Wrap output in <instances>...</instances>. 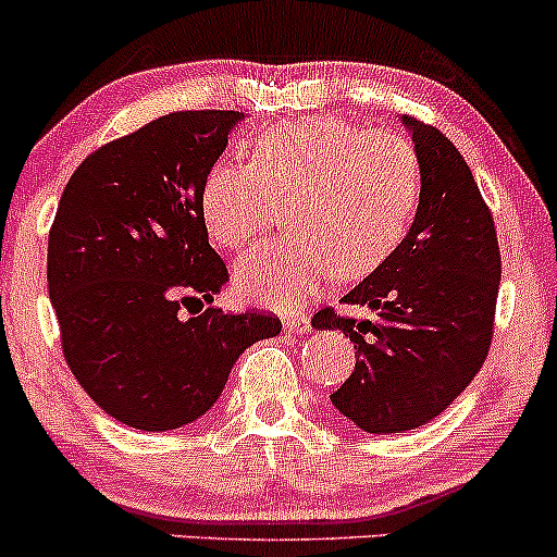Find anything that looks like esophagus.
I'll use <instances>...</instances> for the list:
<instances>
[{
  "label": "esophagus",
  "instance_id": "1",
  "mask_svg": "<svg viewBox=\"0 0 557 557\" xmlns=\"http://www.w3.org/2000/svg\"><path fill=\"white\" fill-rule=\"evenodd\" d=\"M283 325H285V330H290V333L304 335L311 330V320L307 314H301V311H290V314L283 317Z\"/></svg>",
  "mask_w": 557,
  "mask_h": 557
}]
</instances>
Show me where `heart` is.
Returning <instances> with one entry per match:
<instances>
[{
	"label": "heart",
	"mask_w": 557,
	"mask_h": 557,
	"mask_svg": "<svg viewBox=\"0 0 557 557\" xmlns=\"http://www.w3.org/2000/svg\"><path fill=\"white\" fill-rule=\"evenodd\" d=\"M418 198V152L401 134L304 119L269 126L250 148V166L216 163L200 213L219 246L240 250L288 206L293 232L243 256L235 283L250 301L290 307L335 272L357 280L381 267L405 237Z\"/></svg>",
	"instance_id": "obj_1"
}]
</instances>
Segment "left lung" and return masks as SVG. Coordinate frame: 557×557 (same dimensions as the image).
Segmentation results:
<instances>
[{
	"label": "left lung",
	"instance_id": "1",
	"mask_svg": "<svg viewBox=\"0 0 557 557\" xmlns=\"http://www.w3.org/2000/svg\"><path fill=\"white\" fill-rule=\"evenodd\" d=\"M420 163V200L407 237L344 296L372 311L346 320L317 311L357 348L333 407L368 433H405L442 414L484 364L499 290L494 219L460 150L433 126L401 115Z\"/></svg>",
	"mask_w": 557,
	"mask_h": 557
}]
</instances>
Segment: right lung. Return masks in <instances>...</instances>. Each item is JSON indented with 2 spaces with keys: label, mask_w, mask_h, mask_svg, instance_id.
Masks as SVG:
<instances>
[{
  "label": "right lung",
  "mask_w": 557,
  "mask_h": 557,
  "mask_svg": "<svg viewBox=\"0 0 557 557\" xmlns=\"http://www.w3.org/2000/svg\"><path fill=\"white\" fill-rule=\"evenodd\" d=\"M237 110H182L102 145L63 189L47 288L65 362L97 407L137 431L182 428L213 407L232 364L283 330L224 314L227 267L209 246L200 193Z\"/></svg>",
  "instance_id": "add662e5"
}]
</instances>
